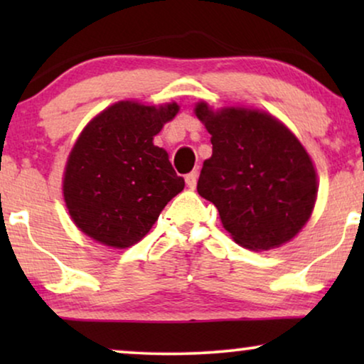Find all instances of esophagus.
I'll list each match as a JSON object with an SVG mask.
<instances>
[{"mask_svg":"<svg viewBox=\"0 0 364 364\" xmlns=\"http://www.w3.org/2000/svg\"><path fill=\"white\" fill-rule=\"evenodd\" d=\"M197 178H198V173H197L196 171L191 172V173H187V176H186L187 187H188V188H196V186H197Z\"/></svg>","mask_w":364,"mask_h":364,"instance_id":"obj_1","label":"esophagus"}]
</instances>
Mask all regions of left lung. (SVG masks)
<instances>
[{"instance_id":"1","label":"left lung","mask_w":364,"mask_h":364,"mask_svg":"<svg viewBox=\"0 0 364 364\" xmlns=\"http://www.w3.org/2000/svg\"><path fill=\"white\" fill-rule=\"evenodd\" d=\"M196 114L212 134L197 192L210 200L233 240L270 250L296 235L316 200V172L300 141L275 117L240 107Z\"/></svg>"}]
</instances>
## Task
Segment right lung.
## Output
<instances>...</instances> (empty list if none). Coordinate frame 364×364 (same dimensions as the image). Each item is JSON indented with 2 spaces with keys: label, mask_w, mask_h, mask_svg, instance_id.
<instances>
[{
  "label": "right lung",
  "mask_w": 364,
  "mask_h": 364,
  "mask_svg": "<svg viewBox=\"0 0 364 364\" xmlns=\"http://www.w3.org/2000/svg\"><path fill=\"white\" fill-rule=\"evenodd\" d=\"M177 111L176 102L156 107L121 101L87 124L69 154L63 183L68 210L86 235L109 247H131L183 191V177L152 142Z\"/></svg>",
  "instance_id": "right-lung-1"
}]
</instances>
